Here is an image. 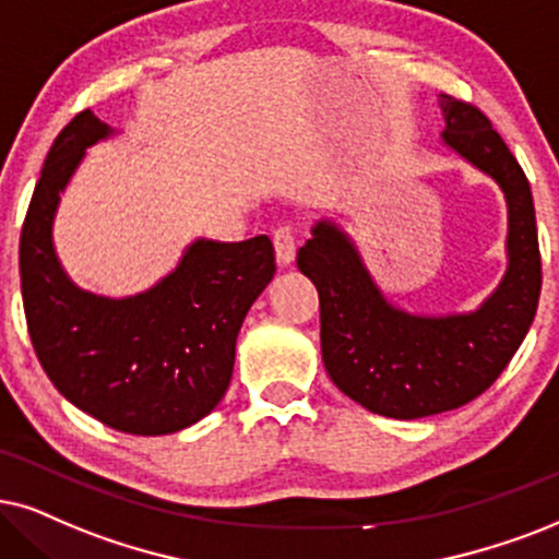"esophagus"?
Wrapping results in <instances>:
<instances>
[{
    "label": "esophagus",
    "instance_id": "34e87169",
    "mask_svg": "<svg viewBox=\"0 0 559 559\" xmlns=\"http://www.w3.org/2000/svg\"><path fill=\"white\" fill-rule=\"evenodd\" d=\"M273 245H275V258L281 265H288L296 255V229L292 224H278L273 229Z\"/></svg>",
    "mask_w": 559,
    "mask_h": 559
}]
</instances>
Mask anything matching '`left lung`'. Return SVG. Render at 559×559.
Returning a JSON list of instances; mask_svg holds the SVG:
<instances>
[{"label":"left lung","mask_w":559,"mask_h":559,"mask_svg":"<svg viewBox=\"0 0 559 559\" xmlns=\"http://www.w3.org/2000/svg\"><path fill=\"white\" fill-rule=\"evenodd\" d=\"M443 141L498 180L508 201V273L475 314L409 317L373 286L356 247L330 224L296 255L320 294V343L330 379L353 402L397 420L467 405L496 381L532 328L542 255L532 188L477 105L441 95Z\"/></svg>","instance_id":"obj_1"}]
</instances>
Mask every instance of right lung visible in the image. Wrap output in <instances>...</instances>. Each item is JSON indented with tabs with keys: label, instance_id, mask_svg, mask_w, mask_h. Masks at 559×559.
Instances as JSON below:
<instances>
[{
	"label": "right lung",
	"instance_id": "right-lung-1",
	"mask_svg": "<svg viewBox=\"0 0 559 559\" xmlns=\"http://www.w3.org/2000/svg\"><path fill=\"white\" fill-rule=\"evenodd\" d=\"M108 136L90 110L63 126L35 182L20 235L27 332L53 386L108 428L162 436L193 426L218 405L235 369L237 332L275 273L273 242L198 239L152 292L103 299L72 286L56 260L59 193Z\"/></svg>",
	"mask_w": 559,
	"mask_h": 559
}]
</instances>
